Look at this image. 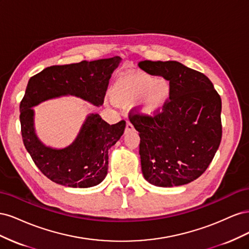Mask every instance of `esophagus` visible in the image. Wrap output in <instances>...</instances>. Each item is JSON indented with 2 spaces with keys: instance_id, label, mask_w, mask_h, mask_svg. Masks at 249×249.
I'll return each mask as SVG.
<instances>
[{
  "instance_id": "34e87169",
  "label": "esophagus",
  "mask_w": 249,
  "mask_h": 249,
  "mask_svg": "<svg viewBox=\"0 0 249 249\" xmlns=\"http://www.w3.org/2000/svg\"><path fill=\"white\" fill-rule=\"evenodd\" d=\"M130 130H133V124L129 122V120H126V123H125V132L126 131H130Z\"/></svg>"
}]
</instances>
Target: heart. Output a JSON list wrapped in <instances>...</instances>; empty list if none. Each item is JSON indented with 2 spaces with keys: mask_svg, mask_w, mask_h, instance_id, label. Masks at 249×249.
<instances>
[{
  "mask_svg": "<svg viewBox=\"0 0 249 249\" xmlns=\"http://www.w3.org/2000/svg\"><path fill=\"white\" fill-rule=\"evenodd\" d=\"M111 96L116 104L132 105L137 102L139 111L153 116L160 113L170 96V84L165 79H156L144 71L120 74L111 87Z\"/></svg>",
  "mask_w": 249,
  "mask_h": 249,
  "instance_id": "b5f03b06",
  "label": "heart"
}]
</instances>
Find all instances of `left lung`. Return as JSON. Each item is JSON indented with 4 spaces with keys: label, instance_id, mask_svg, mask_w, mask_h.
<instances>
[{
    "label": "left lung",
    "instance_id": "obj_1",
    "mask_svg": "<svg viewBox=\"0 0 249 249\" xmlns=\"http://www.w3.org/2000/svg\"><path fill=\"white\" fill-rule=\"evenodd\" d=\"M138 65L170 84L169 100L160 113L129 116L139 132L143 177L159 187L190 183L206 171L219 147L220 95L207 76L179 62L145 60Z\"/></svg>",
    "mask_w": 249,
    "mask_h": 249
}]
</instances>
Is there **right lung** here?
Returning <instances> with one entry per match:
<instances>
[{
  "label": "right lung",
  "mask_w": 249,
  "mask_h": 249,
  "mask_svg": "<svg viewBox=\"0 0 249 249\" xmlns=\"http://www.w3.org/2000/svg\"><path fill=\"white\" fill-rule=\"evenodd\" d=\"M120 60L116 56L54 65L29 80L19 106L22 141L36 166L56 184L89 188L102 183L108 171V150L122 137L125 122L109 124L99 114L91 113L71 144L57 149L44 145L36 136L31 108L63 95H73L94 106H102L111 74Z\"/></svg>",
  "instance_id": "add662e5"
}]
</instances>
